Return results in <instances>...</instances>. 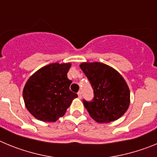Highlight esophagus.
Here are the masks:
<instances>
[{
  "mask_svg": "<svg viewBox=\"0 0 157 157\" xmlns=\"http://www.w3.org/2000/svg\"><path fill=\"white\" fill-rule=\"evenodd\" d=\"M78 98H80V99L82 98V92H81V91H79V92L78 93Z\"/></svg>",
  "mask_w": 157,
  "mask_h": 157,
  "instance_id": "obj_1",
  "label": "esophagus"
}]
</instances>
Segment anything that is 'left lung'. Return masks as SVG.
<instances>
[{
  "instance_id": "obj_1",
  "label": "left lung",
  "mask_w": 157,
  "mask_h": 157,
  "mask_svg": "<svg viewBox=\"0 0 157 157\" xmlns=\"http://www.w3.org/2000/svg\"><path fill=\"white\" fill-rule=\"evenodd\" d=\"M80 68L94 89L92 101L83 100L84 106L96 122L117 120L130 105V89L123 76L112 67L99 62L82 63Z\"/></svg>"
}]
</instances>
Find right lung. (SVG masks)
I'll list each match as a JSON object with an SVG mask.
<instances>
[{"mask_svg":"<svg viewBox=\"0 0 157 157\" xmlns=\"http://www.w3.org/2000/svg\"><path fill=\"white\" fill-rule=\"evenodd\" d=\"M71 63H54L32 75L23 88L25 106L30 114L43 122H56L64 116L78 95L70 90L67 78Z\"/></svg>","mask_w":157,"mask_h":157,"instance_id":"obj_1","label":"right lung"}]
</instances>
